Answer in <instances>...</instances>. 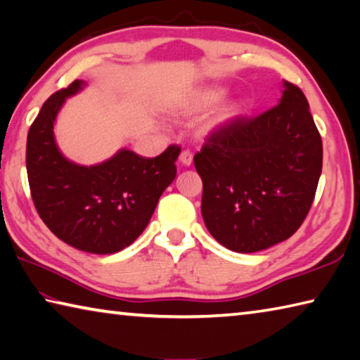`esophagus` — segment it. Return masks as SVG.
<instances>
[{"mask_svg":"<svg viewBox=\"0 0 360 360\" xmlns=\"http://www.w3.org/2000/svg\"><path fill=\"white\" fill-rule=\"evenodd\" d=\"M179 160L184 167H191L192 165V160H193V155L191 150H182L181 155H179Z\"/></svg>","mask_w":360,"mask_h":360,"instance_id":"obj_1","label":"esophagus"}]
</instances>
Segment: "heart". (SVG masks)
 Returning <instances> with one entry per match:
<instances>
[{"label":"heart","instance_id":"obj_1","mask_svg":"<svg viewBox=\"0 0 360 360\" xmlns=\"http://www.w3.org/2000/svg\"><path fill=\"white\" fill-rule=\"evenodd\" d=\"M225 96H227V89L222 85H210L198 90L197 94H193L191 98L186 100L181 106L174 108L173 111L178 114H198L210 111L211 108L217 106ZM243 114V105L240 101H229L221 106V109L216 112L214 119H212L211 127H222L227 125L230 122H233Z\"/></svg>","mask_w":360,"mask_h":360}]
</instances>
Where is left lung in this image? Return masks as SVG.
<instances>
[{
	"label": "left lung",
	"mask_w": 360,
	"mask_h": 360,
	"mask_svg": "<svg viewBox=\"0 0 360 360\" xmlns=\"http://www.w3.org/2000/svg\"><path fill=\"white\" fill-rule=\"evenodd\" d=\"M193 163L205 225L222 246L249 254L288 240L311 208L322 172L307 96L283 81L275 108L212 131Z\"/></svg>",
	"instance_id": "8db88e82"
}]
</instances>
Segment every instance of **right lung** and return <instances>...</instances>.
<instances>
[{
  "instance_id": "right-lung-1",
  "label": "right lung",
  "mask_w": 360,
  "mask_h": 360,
  "mask_svg": "<svg viewBox=\"0 0 360 360\" xmlns=\"http://www.w3.org/2000/svg\"><path fill=\"white\" fill-rule=\"evenodd\" d=\"M75 81L42 105L27 138V173L36 211L53 235L79 251L114 254L130 246L176 178L181 149L169 146L146 158L122 148L95 165H79L57 144V115L66 98L84 90Z\"/></svg>"
}]
</instances>
